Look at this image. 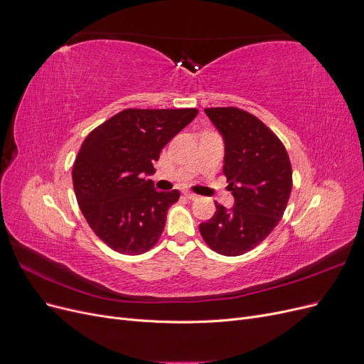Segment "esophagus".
Returning a JSON list of instances; mask_svg holds the SVG:
<instances>
[{
	"label": "esophagus",
	"instance_id": "esophagus-1",
	"mask_svg": "<svg viewBox=\"0 0 364 364\" xmlns=\"http://www.w3.org/2000/svg\"><path fill=\"white\" fill-rule=\"evenodd\" d=\"M183 196H185L188 200H197V197H199V196L191 193V191H183Z\"/></svg>",
	"mask_w": 364,
	"mask_h": 364
}]
</instances>
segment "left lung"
<instances>
[{
	"instance_id": "obj_1",
	"label": "left lung",
	"mask_w": 364,
	"mask_h": 364,
	"mask_svg": "<svg viewBox=\"0 0 364 364\" xmlns=\"http://www.w3.org/2000/svg\"><path fill=\"white\" fill-rule=\"evenodd\" d=\"M205 114L225 139L223 173L235 203L226 209L215 202L199 229L214 252L238 257L279 223L293 186L291 164L281 139L255 115L238 107H206Z\"/></svg>"
}]
</instances>
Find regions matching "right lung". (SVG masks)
I'll list each match as a JSON object with an SVG mask.
<instances>
[{"instance_id":"obj_1","label":"right lung","mask_w":364,"mask_h":364,"mask_svg":"<svg viewBox=\"0 0 364 364\" xmlns=\"http://www.w3.org/2000/svg\"><path fill=\"white\" fill-rule=\"evenodd\" d=\"M199 114L191 109H124L95 127L73 165L77 203L105 245L139 255L158 243L179 191H156L146 176L161 150Z\"/></svg>"}]
</instances>
